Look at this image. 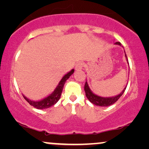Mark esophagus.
I'll return each mask as SVG.
<instances>
[{"instance_id":"obj_1","label":"esophagus","mask_w":149,"mask_h":149,"mask_svg":"<svg viewBox=\"0 0 149 149\" xmlns=\"http://www.w3.org/2000/svg\"><path fill=\"white\" fill-rule=\"evenodd\" d=\"M83 68V64L82 62H79L78 64H76L75 66V70H81Z\"/></svg>"}]
</instances>
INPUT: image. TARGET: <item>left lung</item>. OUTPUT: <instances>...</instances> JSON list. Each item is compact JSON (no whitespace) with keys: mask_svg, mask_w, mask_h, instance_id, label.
I'll return each mask as SVG.
<instances>
[{"mask_svg":"<svg viewBox=\"0 0 149 149\" xmlns=\"http://www.w3.org/2000/svg\"><path fill=\"white\" fill-rule=\"evenodd\" d=\"M115 45H120L121 46V44L120 42H115ZM123 47V46H121ZM124 52H125V56L126 58V60H127V62L128 65H129V63H128V60L127 58V56H126L125 52L124 50ZM130 68V67H129ZM130 71V70H129ZM130 73V72H129ZM126 87H127V85H126L125 88L123 89V90L121 91L119 94H118L117 95H115V96H112V97H102L100 96V95H97L96 94H95L94 93H93V91L91 90V89L89 88L88 83H87V81L85 82V87H84V90L85 91V95H86V97H87V99L89 100V102L93 104L94 105L96 106H100V107H109V106H111L112 104H113L114 103H115L119 99V97L123 95V93L125 91Z\"/></svg>","mask_w":149,"mask_h":149,"instance_id":"obj_1","label":"left lung"}]
</instances>
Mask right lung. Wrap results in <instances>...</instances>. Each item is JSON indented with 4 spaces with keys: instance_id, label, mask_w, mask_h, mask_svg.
I'll use <instances>...</instances> for the list:
<instances>
[{
    "instance_id": "right-lung-1",
    "label": "right lung",
    "mask_w": 149,
    "mask_h": 149,
    "mask_svg": "<svg viewBox=\"0 0 149 149\" xmlns=\"http://www.w3.org/2000/svg\"><path fill=\"white\" fill-rule=\"evenodd\" d=\"M74 71V69H72L70 72H68L67 74H65L64 76L62 77V79H61L60 82H59L58 85H57V87H56V89H54V91H53L51 94L49 95L48 96L45 97L43 99L40 100L33 101L32 100H30L29 98H28V97H26L24 94H22V95H23L24 99H25L30 105L32 106V107L34 108H36V109H48V108L54 105L55 104H56L58 102L59 100H60L61 94H62L63 90V87H64V85L65 84V83H66V81L67 79H68L69 77L73 74Z\"/></svg>"
}]
</instances>
